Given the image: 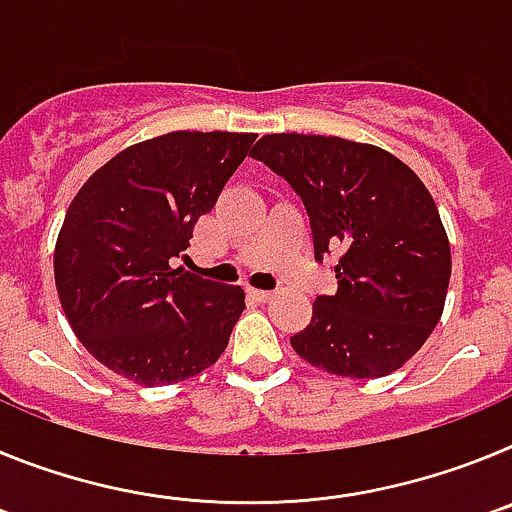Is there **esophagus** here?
Instances as JSON below:
<instances>
[{
	"label": "esophagus",
	"instance_id": "34e87169",
	"mask_svg": "<svg viewBox=\"0 0 512 512\" xmlns=\"http://www.w3.org/2000/svg\"><path fill=\"white\" fill-rule=\"evenodd\" d=\"M251 295L259 302H269L271 297H274V292H271V289H251Z\"/></svg>",
	"mask_w": 512,
	"mask_h": 512
}]
</instances>
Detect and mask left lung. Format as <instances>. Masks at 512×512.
<instances>
[{
	"label": "left lung",
	"mask_w": 512,
	"mask_h": 512,
	"mask_svg": "<svg viewBox=\"0 0 512 512\" xmlns=\"http://www.w3.org/2000/svg\"><path fill=\"white\" fill-rule=\"evenodd\" d=\"M251 156L302 200L315 261L341 251L336 295L315 297L292 348L338 377L400 369L436 328L449 289L451 248L431 192L392 153L336 135H264Z\"/></svg>",
	"instance_id": "8db88e82"
}]
</instances>
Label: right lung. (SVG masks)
I'll return each mask as SVG.
<instances>
[{
    "mask_svg": "<svg viewBox=\"0 0 512 512\" xmlns=\"http://www.w3.org/2000/svg\"><path fill=\"white\" fill-rule=\"evenodd\" d=\"M253 133L158 135L94 171L56 243V287L76 338L107 369L146 387L205 372L241 318V287L174 259L215 207Z\"/></svg>",
    "mask_w": 512,
    "mask_h": 512,
    "instance_id": "add662e5",
    "label": "right lung"
}]
</instances>
